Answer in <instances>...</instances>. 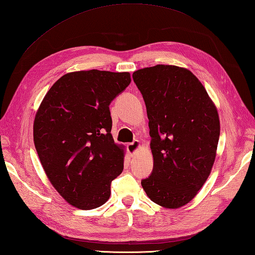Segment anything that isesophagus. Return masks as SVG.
I'll return each mask as SVG.
<instances>
[{
	"instance_id": "1",
	"label": "esophagus",
	"mask_w": 255,
	"mask_h": 255,
	"mask_svg": "<svg viewBox=\"0 0 255 255\" xmlns=\"http://www.w3.org/2000/svg\"><path fill=\"white\" fill-rule=\"evenodd\" d=\"M140 147V142L138 140H134L131 143H128L127 144V149L130 155H133L134 153H136Z\"/></svg>"
}]
</instances>
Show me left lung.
Returning a JSON list of instances; mask_svg holds the SVG:
<instances>
[{"label": "left lung", "mask_w": 255, "mask_h": 255, "mask_svg": "<svg viewBox=\"0 0 255 255\" xmlns=\"http://www.w3.org/2000/svg\"><path fill=\"white\" fill-rule=\"evenodd\" d=\"M145 102L153 171L141 184L165 208L190 202L211 172L220 138L217 108L191 71L158 64L133 72Z\"/></svg>", "instance_id": "1"}]
</instances>
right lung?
<instances>
[{"instance_id": "right-lung-1", "label": "right lung", "mask_w": 255, "mask_h": 255, "mask_svg": "<svg viewBox=\"0 0 255 255\" xmlns=\"http://www.w3.org/2000/svg\"><path fill=\"white\" fill-rule=\"evenodd\" d=\"M131 82L128 72L89 70L58 80L33 125L34 145L50 183L82 210L102 206L124 169V149L111 134L110 104Z\"/></svg>"}]
</instances>
